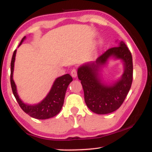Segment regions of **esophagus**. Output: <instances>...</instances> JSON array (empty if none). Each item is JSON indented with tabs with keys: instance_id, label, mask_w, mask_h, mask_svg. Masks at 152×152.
<instances>
[{
	"instance_id": "34e87169",
	"label": "esophagus",
	"mask_w": 152,
	"mask_h": 152,
	"mask_svg": "<svg viewBox=\"0 0 152 152\" xmlns=\"http://www.w3.org/2000/svg\"><path fill=\"white\" fill-rule=\"evenodd\" d=\"M71 74L73 78H76V76H77V71H76V69H72L71 71Z\"/></svg>"
}]
</instances>
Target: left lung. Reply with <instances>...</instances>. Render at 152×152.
<instances>
[{
	"label": "left lung",
	"instance_id": "8db88e82",
	"mask_svg": "<svg viewBox=\"0 0 152 152\" xmlns=\"http://www.w3.org/2000/svg\"><path fill=\"white\" fill-rule=\"evenodd\" d=\"M111 58L123 62L124 73L118 80L106 83L100 71ZM78 78L84 92V100L91 111L97 114H106L117 110L126 99L133 79V61L130 50L121 41L117 47L108 49L94 62L86 63L78 69Z\"/></svg>",
	"mask_w": 152,
	"mask_h": 152
}]
</instances>
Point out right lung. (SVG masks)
Wrapping results in <instances>:
<instances>
[{
	"instance_id": "obj_1",
	"label": "right lung",
	"mask_w": 152,
	"mask_h": 152,
	"mask_svg": "<svg viewBox=\"0 0 152 152\" xmlns=\"http://www.w3.org/2000/svg\"><path fill=\"white\" fill-rule=\"evenodd\" d=\"M25 39L26 36H24L18 46L22 44ZM15 54H16V50L13 52L11 63H10V84H11L13 95L20 107L26 114H28L31 117L37 119H47L55 116L61 110L62 106L64 105L66 91L69 83L73 81L72 77L69 74H67L56 78L49 93L47 94L46 96L41 102L34 105L25 104L19 98L16 86L13 78Z\"/></svg>"
}]
</instances>
